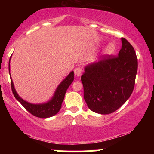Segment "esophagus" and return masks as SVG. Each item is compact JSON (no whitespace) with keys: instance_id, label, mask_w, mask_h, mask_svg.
Wrapping results in <instances>:
<instances>
[{"instance_id":"1","label":"esophagus","mask_w":154,"mask_h":154,"mask_svg":"<svg viewBox=\"0 0 154 154\" xmlns=\"http://www.w3.org/2000/svg\"><path fill=\"white\" fill-rule=\"evenodd\" d=\"M82 69L81 67H77L75 69V75L77 76V77H80L81 75H82Z\"/></svg>"}]
</instances>
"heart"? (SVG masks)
<instances>
[{
    "label": "heart",
    "mask_w": 154,
    "mask_h": 154,
    "mask_svg": "<svg viewBox=\"0 0 154 154\" xmlns=\"http://www.w3.org/2000/svg\"><path fill=\"white\" fill-rule=\"evenodd\" d=\"M114 49H115V47H114V45H112V44H110V45H107V47L106 48V54H112L113 52L114 51Z\"/></svg>",
    "instance_id": "heart-1"
}]
</instances>
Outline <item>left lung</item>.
Returning <instances> with one entry per match:
<instances>
[{
  "label": "left lung",
  "mask_w": 154,
  "mask_h": 154,
  "mask_svg": "<svg viewBox=\"0 0 154 154\" xmlns=\"http://www.w3.org/2000/svg\"><path fill=\"white\" fill-rule=\"evenodd\" d=\"M118 55H103L88 65L81 77L84 99L91 111L100 114L114 112L130 98L135 83L137 59L125 38Z\"/></svg>",
  "instance_id": "1"
}]
</instances>
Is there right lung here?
Returning <instances> with one entry per match:
<instances>
[{"mask_svg": "<svg viewBox=\"0 0 154 154\" xmlns=\"http://www.w3.org/2000/svg\"><path fill=\"white\" fill-rule=\"evenodd\" d=\"M11 59V58H10ZM8 70H10V61L8 63ZM74 80V72H72L67 77L63 79L62 82L57 88L53 98L50 101L43 104H32L28 103L21 98L16 92L14 86L13 81L11 79V85L13 94L14 95L18 101L26 109V111H29L31 114L39 118H48L54 116L59 112L61 107L65 93L69 86L72 84Z\"/></svg>", "mask_w": 154, "mask_h": 154, "instance_id": "add662e5", "label": "right lung"}]
</instances>
